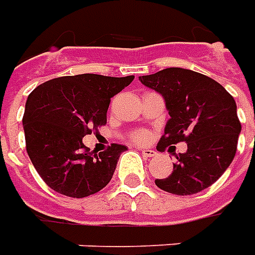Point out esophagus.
Returning a JSON list of instances; mask_svg holds the SVG:
<instances>
[{
    "instance_id": "1",
    "label": "esophagus",
    "mask_w": 255,
    "mask_h": 255,
    "mask_svg": "<svg viewBox=\"0 0 255 255\" xmlns=\"http://www.w3.org/2000/svg\"><path fill=\"white\" fill-rule=\"evenodd\" d=\"M140 152L143 154V157H153V156H156V152L152 150V149H142Z\"/></svg>"
}]
</instances>
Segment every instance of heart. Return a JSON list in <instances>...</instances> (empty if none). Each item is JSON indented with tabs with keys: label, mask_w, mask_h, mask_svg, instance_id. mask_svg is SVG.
Instances as JSON below:
<instances>
[{
	"label": "heart",
	"mask_w": 255,
	"mask_h": 255,
	"mask_svg": "<svg viewBox=\"0 0 255 255\" xmlns=\"http://www.w3.org/2000/svg\"><path fill=\"white\" fill-rule=\"evenodd\" d=\"M133 138H135V140H138V142H145L147 139V135L145 132H138Z\"/></svg>",
	"instance_id": "heart-1"
}]
</instances>
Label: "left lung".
<instances>
[{
  "label": "left lung",
  "instance_id": "obj_1",
  "mask_svg": "<svg viewBox=\"0 0 255 255\" xmlns=\"http://www.w3.org/2000/svg\"><path fill=\"white\" fill-rule=\"evenodd\" d=\"M140 83L164 98L170 119L158 142L167 145L186 142L171 175L154 182L168 193H199L227 171L236 154L242 131L236 102L220 83L204 74L168 67L142 76Z\"/></svg>",
  "mask_w": 255,
  "mask_h": 255
}]
</instances>
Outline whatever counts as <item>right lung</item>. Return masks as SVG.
Returning <instances> with one entry per match:
<instances>
[{"instance_id":"obj_1","label":"right lung","mask_w":255,"mask_h":255,"mask_svg":"<svg viewBox=\"0 0 255 255\" xmlns=\"http://www.w3.org/2000/svg\"><path fill=\"white\" fill-rule=\"evenodd\" d=\"M132 80L133 76H65L45 81L28 95L23 116L26 149L51 189L80 199L110 182L127 147L113 143L92 157L83 138L106 124L110 98Z\"/></svg>"}]
</instances>
